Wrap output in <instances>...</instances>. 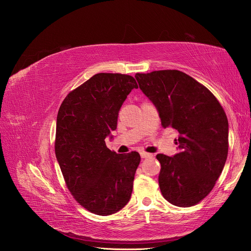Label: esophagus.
Segmentation results:
<instances>
[{"instance_id": "1", "label": "esophagus", "mask_w": 251, "mask_h": 251, "mask_svg": "<svg viewBox=\"0 0 251 251\" xmlns=\"http://www.w3.org/2000/svg\"><path fill=\"white\" fill-rule=\"evenodd\" d=\"M140 156H141V158H151V154H150V153H147V151H140Z\"/></svg>"}]
</instances>
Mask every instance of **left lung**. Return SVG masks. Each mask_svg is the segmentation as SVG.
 <instances>
[{"instance_id":"obj_1","label":"left lung","mask_w":251,"mask_h":251,"mask_svg":"<svg viewBox=\"0 0 251 251\" xmlns=\"http://www.w3.org/2000/svg\"><path fill=\"white\" fill-rule=\"evenodd\" d=\"M164 128L179 133V153L158 154V181L165 200L179 207L201 202L214 188L228 154V120L210 91L178 70L136 73Z\"/></svg>"}]
</instances>
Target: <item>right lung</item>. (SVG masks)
<instances>
[{"label":"right lung","mask_w":251,"mask_h":251,"mask_svg":"<svg viewBox=\"0 0 251 251\" xmlns=\"http://www.w3.org/2000/svg\"><path fill=\"white\" fill-rule=\"evenodd\" d=\"M134 88L131 75L98 73L72 90L58 110L54 149L66 185L98 216L115 214L132 195L140 155L116 154L104 139L116 130L118 112Z\"/></svg>","instance_id":"1"}]
</instances>
